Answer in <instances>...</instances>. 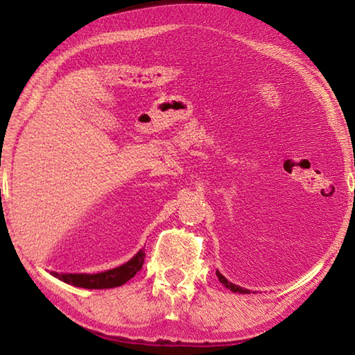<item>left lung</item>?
Returning a JSON list of instances; mask_svg holds the SVG:
<instances>
[{
    "label": "left lung",
    "mask_w": 355,
    "mask_h": 355,
    "mask_svg": "<svg viewBox=\"0 0 355 355\" xmlns=\"http://www.w3.org/2000/svg\"><path fill=\"white\" fill-rule=\"evenodd\" d=\"M216 275H218V279H219L220 284L225 285V288H228V290H232L233 293H241V294H248V293H249V290H244V288H241V286L230 284V282H228L219 271H216Z\"/></svg>",
    "instance_id": "8db88e82"
}]
</instances>
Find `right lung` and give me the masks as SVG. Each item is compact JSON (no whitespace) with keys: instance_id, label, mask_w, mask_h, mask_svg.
I'll return each mask as SVG.
<instances>
[{"instance_id":"right-lung-1","label":"right lung","mask_w":355,"mask_h":355,"mask_svg":"<svg viewBox=\"0 0 355 355\" xmlns=\"http://www.w3.org/2000/svg\"><path fill=\"white\" fill-rule=\"evenodd\" d=\"M144 258H146V252L139 250L137 254L131 258L122 266L110 269V271L98 272V274H58L51 272L55 277L61 279L65 284L89 288V290H105V288H116L123 285L125 282L133 279L136 272L141 271Z\"/></svg>"}]
</instances>
